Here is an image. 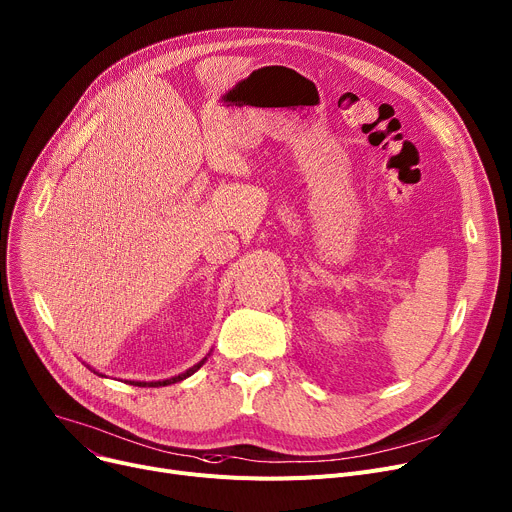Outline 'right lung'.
I'll list each match as a JSON object with an SVG mask.
<instances>
[{"label":"right lung","mask_w":512,"mask_h":512,"mask_svg":"<svg viewBox=\"0 0 512 512\" xmlns=\"http://www.w3.org/2000/svg\"><path fill=\"white\" fill-rule=\"evenodd\" d=\"M210 356V354H208ZM208 356L203 358V360H199L197 364H193L191 368H187L185 372H181V374H177V377H170V379H162V381H125V383H129V385H133V387H166V385H173V383H179V381H183V379H187V377H191L193 372H197L201 366H203V362L208 360ZM88 366V364H86ZM90 368V366H88ZM94 374H98V377H105V374L102 372H98V370H94V368H90Z\"/></svg>","instance_id":"add662e5"}]
</instances>
